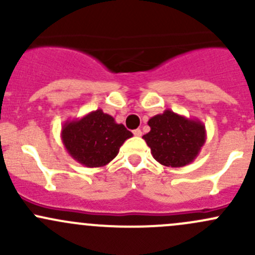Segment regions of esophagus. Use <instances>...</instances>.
<instances>
[{
    "instance_id": "34e87169",
    "label": "esophagus",
    "mask_w": 255,
    "mask_h": 255,
    "mask_svg": "<svg viewBox=\"0 0 255 255\" xmlns=\"http://www.w3.org/2000/svg\"><path fill=\"white\" fill-rule=\"evenodd\" d=\"M133 134H134L135 137H140V135H142V130H140V129H134V130H133Z\"/></svg>"
}]
</instances>
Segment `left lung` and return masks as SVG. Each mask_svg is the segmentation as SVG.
<instances>
[{
    "label": "left lung",
    "instance_id": "left-lung-1",
    "mask_svg": "<svg viewBox=\"0 0 255 255\" xmlns=\"http://www.w3.org/2000/svg\"><path fill=\"white\" fill-rule=\"evenodd\" d=\"M150 132L143 135L151 155L161 165L181 168L196 159L206 142L205 125L195 118L165 110L148 121Z\"/></svg>",
    "mask_w": 255,
    "mask_h": 255
}]
</instances>
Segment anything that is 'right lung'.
<instances>
[{"mask_svg": "<svg viewBox=\"0 0 255 255\" xmlns=\"http://www.w3.org/2000/svg\"><path fill=\"white\" fill-rule=\"evenodd\" d=\"M132 132L102 110L89 112L61 126V140L69 155L87 168H101L117 156Z\"/></svg>", "mask_w": 255, "mask_h": 255, "instance_id": "right-lung-1", "label": "right lung"}]
</instances>
